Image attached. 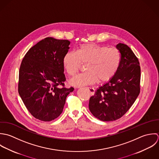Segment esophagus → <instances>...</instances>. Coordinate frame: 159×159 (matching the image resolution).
<instances>
[{"label": "esophagus", "instance_id": "34e87169", "mask_svg": "<svg viewBox=\"0 0 159 159\" xmlns=\"http://www.w3.org/2000/svg\"><path fill=\"white\" fill-rule=\"evenodd\" d=\"M87 90H89V92H90V93L91 94V95H93L95 94V89L93 88H92V87H88L87 88Z\"/></svg>", "mask_w": 159, "mask_h": 159}]
</instances>
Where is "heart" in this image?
Here are the masks:
<instances>
[{
	"instance_id": "1",
	"label": "heart",
	"mask_w": 159,
	"mask_h": 159,
	"mask_svg": "<svg viewBox=\"0 0 159 159\" xmlns=\"http://www.w3.org/2000/svg\"><path fill=\"white\" fill-rule=\"evenodd\" d=\"M121 61L119 51L116 48L94 43L80 45L75 52H67L64 56L63 66L71 76L79 70L81 63H86L87 70L72 79L70 84L81 87L95 83L104 82L112 79L117 72Z\"/></svg>"
}]
</instances>
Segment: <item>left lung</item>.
Listing matches in <instances>:
<instances>
[{
    "mask_svg": "<svg viewBox=\"0 0 159 159\" xmlns=\"http://www.w3.org/2000/svg\"><path fill=\"white\" fill-rule=\"evenodd\" d=\"M121 56L119 67L107 82L90 97L89 109L100 120L114 121L122 117L140 92L141 68L138 59L127 45H116Z\"/></svg>",
    "mask_w": 159,
    "mask_h": 159,
    "instance_id": "8db88e82",
    "label": "left lung"
}]
</instances>
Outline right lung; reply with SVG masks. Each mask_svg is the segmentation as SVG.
Segmentation results:
<instances>
[{"label": "right lung", "instance_id": "1", "mask_svg": "<svg viewBox=\"0 0 159 159\" xmlns=\"http://www.w3.org/2000/svg\"><path fill=\"white\" fill-rule=\"evenodd\" d=\"M70 43L67 40L47 37L31 47L22 60L18 93L37 119L49 122L59 117L67 96L74 90L64 87L63 59Z\"/></svg>", "mask_w": 159, "mask_h": 159}]
</instances>
